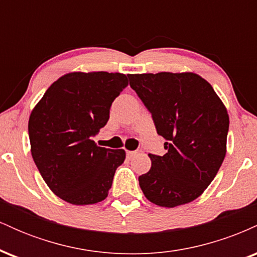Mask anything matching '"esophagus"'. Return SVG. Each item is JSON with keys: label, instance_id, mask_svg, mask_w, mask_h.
I'll use <instances>...</instances> for the list:
<instances>
[{"label": "esophagus", "instance_id": "34e87169", "mask_svg": "<svg viewBox=\"0 0 257 257\" xmlns=\"http://www.w3.org/2000/svg\"><path fill=\"white\" fill-rule=\"evenodd\" d=\"M135 155H137V152H135V151H126V157H128V158L134 157Z\"/></svg>", "mask_w": 257, "mask_h": 257}]
</instances>
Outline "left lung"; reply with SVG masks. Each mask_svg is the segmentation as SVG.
<instances>
[{"instance_id":"left-lung-1","label":"left lung","mask_w":257,"mask_h":257,"mask_svg":"<svg viewBox=\"0 0 257 257\" xmlns=\"http://www.w3.org/2000/svg\"><path fill=\"white\" fill-rule=\"evenodd\" d=\"M131 87L166 139L164 156L149 155L139 185L164 208L193 202L211 184L227 151L229 117L211 84L194 72L131 73Z\"/></svg>"}]
</instances>
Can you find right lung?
<instances>
[{"label":"right lung","instance_id":"add662e5","mask_svg":"<svg viewBox=\"0 0 257 257\" xmlns=\"http://www.w3.org/2000/svg\"><path fill=\"white\" fill-rule=\"evenodd\" d=\"M128 84L123 73H65L32 108V158L47 186L65 202L95 204L108 196L125 151L100 147L91 137L107 123L112 101Z\"/></svg>","mask_w":257,"mask_h":257}]
</instances>
